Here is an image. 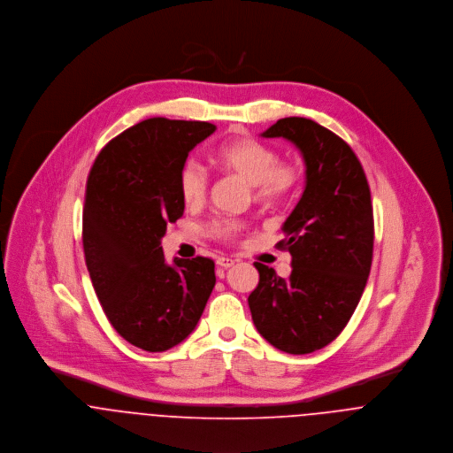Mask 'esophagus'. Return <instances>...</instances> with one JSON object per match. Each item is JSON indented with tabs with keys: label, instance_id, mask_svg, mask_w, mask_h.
<instances>
[{
	"label": "esophagus",
	"instance_id": "obj_1",
	"mask_svg": "<svg viewBox=\"0 0 453 453\" xmlns=\"http://www.w3.org/2000/svg\"><path fill=\"white\" fill-rule=\"evenodd\" d=\"M217 264H219L220 267H224V269H229V267L234 265V260L229 258V257H219V258H217Z\"/></svg>",
	"mask_w": 453,
	"mask_h": 453
}]
</instances>
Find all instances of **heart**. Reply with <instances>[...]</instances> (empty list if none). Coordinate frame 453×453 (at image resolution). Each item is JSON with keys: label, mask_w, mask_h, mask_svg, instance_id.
I'll use <instances>...</instances> for the list:
<instances>
[{"label": "heart", "mask_w": 453, "mask_h": 453, "mask_svg": "<svg viewBox=\"0 0 453 453\" xmlns=\"http://www.w3.org/2000/svg\"><path fill=\"white\" fill-rule=\"evenodd\" d=\"M211 161L226 173L249 182L253 200L265 206H280L288 202L299 184L302 170L292 159H278V152L257 139H236L211 152ZM210 191V179L204 168L195 161L186 163L179 172V195L188 206H202ZM243 224L233 219L211 222L210 233L217 238L233 240Z\"/></svg>", "instance_id": "b5f03b06"}]
</instances>
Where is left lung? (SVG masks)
<instances>
[{"label":"left lung","instance_id":"1","mask_svg":"<svg viewBox=\"0 0 453 453\" xmlns=\"http://www.w3.org/2000/svg\"><path fill=\"white\" fill-rule=\"evenodd\" d=\"M262 137L297 146L305 189L276 245L292 255L290 278L255 262L251 319L276 349L307 354L339 337L363 296L373 255L370 188L349 144L312 119H278Z\"/></svg>","mask_w":453,"mask_h":453}]
</instances>
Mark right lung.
<instances>
[{
    "mask_svg": "<svg viewBox=\"0 0 453 453\" xmlns=\"http://www.w3.org/2000/svg\"><path fill=\"white\" fill-rule=\"evenodd\" d=\"M215 128L141 121L104 146L87 180L83 250L92 285L114 330L144 351L180 344L215 287L211 258H173L170 265L161 249L166 224L184 213L179 172Z\"/></svg>",
    "mask_w": 453,
    "mask_h": 453,
    "instance_id": "obj_1",
    "label": "right lung"
}]
</instances>
